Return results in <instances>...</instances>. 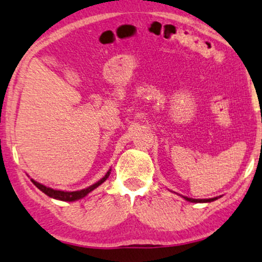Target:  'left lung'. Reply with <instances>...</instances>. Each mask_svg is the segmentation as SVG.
Returning a JSON list of instances; mask_svg holds the SVG:
<instances>
[{"label":"left lung","mask_w":262,"mask_h":262,"mask_svg":"<svg viewBox=\"0 0 262 262\" xmlns=\"http://www.w3.org/2000/svg\"><path fill=\"white\" fill-rule=\"evenodd\" d=\"M184 199H186L187 201H190V202H211V201L215 200L217 198H213V199H191V198L184 196Z\"/></svg>","instance_id":"left-lung-1"}]
</instances>
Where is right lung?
Instances as JSON below:
<instances>
[{
	"mask_svg": "<svg viewBox=\"0 0 262 262\" xmlns=\"http://www.w3.org/2000/svg\"><path fill=\"white\" fill-rule=\"evenodd\" d=\"M109 175H110V170H109V171H107L106 175L104 176L102 180L98 181V182L95 183V184H92V186L89 187V188H86V189L78 190V191L55 190V189H51V188H48V187L43 186V184L36 182V181H33V180H31V181H32L33 184L38 188V189H40L41 191H43V193L47 194L48 196L57 199V200H62V201H75V200H79V199H81L83 196H86V195L89 194V193H91V191H92L93 189H96L97 187L100 186V184H102L104 181H105L107 177H109Z\"/></svg>",
	"mask_w": 262,
	"mask_h": 262,
	"instance_id": "right-lung-1",
	"label": "right lung"
}]
</instances>
